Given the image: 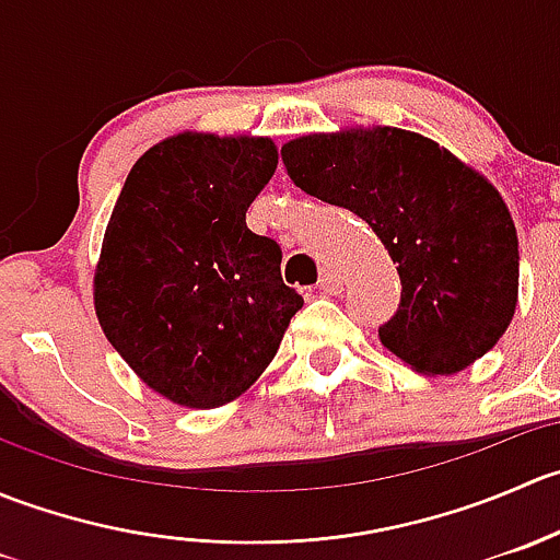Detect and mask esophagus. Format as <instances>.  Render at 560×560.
<instances>
[{
  "label": "esophagus",
  "instance_id": "obj_1",
  "mask_svg": "<svg viewBox=\"0 0 560 560\" xmlns=\"http://www.w3.org/2000/svg\"><path fill=\"white\" fill-rule=\"evenodd\" d=\"M319 290L325 292V295H341V290H343L341 276H338L336 270H327V273H322Z\"/></svg>",
  "mask_w": 560,
  "mask_h": 560
}]
</instances>
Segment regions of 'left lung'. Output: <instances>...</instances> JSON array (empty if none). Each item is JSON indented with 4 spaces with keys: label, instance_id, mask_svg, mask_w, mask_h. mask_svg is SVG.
<instances>
[{
    "label": "left lung",
    "instance_id": "1",
    "mask_svg": "<svg viewBox=\"0 0 560 560\" xmlns=\"http://www.w3.org/2000/svg\"><path fill=\"white\" fill-rule=\"evenodd\" d=\"M306 195L358 213L398 262L382 343L428 376L495 347L517 306L515 222L499 189L431 138L398 127L303 135L281 145Z\"/></svg>",
    "mask_w": 560,
    "mask_h": 560
}]
</instances>
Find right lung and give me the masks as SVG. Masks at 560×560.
<instances>
[{
	"mask_svg": "<svg viewBox=\"0 0 560 560\" xmlns=\"http://www.w3.org/2000/svg\"><path fill=\"white\" fill-rule=\"evenodd\" d=\"M276 165L270 138L180 132L135 162L113 206L94 270L100 327L186 409L246 393L303 306L281 279L279 244L246 228Z\"/></svg>",
	"mask_w": 560,
	"mask_h": 560,
	"instance_id": "obj_1",
	"label": "right lung"
}]
</instances>
